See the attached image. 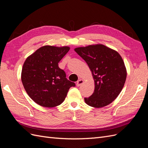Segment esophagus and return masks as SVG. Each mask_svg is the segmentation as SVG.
Segmentation results:
<instances>
[{
	"mask_svg": "<svg viewBox=\"0 0 148 148\" xmlns=\"http://www.w3.org/2000/svg\"><path fill=\"white\" fill-rule=\"evenodd\" d=\"M83 83H84V80L82 79H79L78 80V81L77 82V86H81V85H82Z\"/></svg>",
	"mask_w": 148,
	"mask_h": 148,
	"instance_id": "esophagus-1",
	"label": "esophagus"
}]
</instances>
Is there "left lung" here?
<instances>
[{
	"label": "left lung",
	"instance_id": "8db88e82",
	"mask_svg": "<svg viewBox=\"0 0 148 148\" xmlns=\"http://www.w3.org/2000/svg\"><path fill=\"white\" fill-rule=\"evenodd\" d=\"M86 62L95 81V91L84 98L86 104L101 108L112 102L122 91L127 78V69L117 51L101 44L75 48Z\"/></svg>",
	"mask_w": 148,
	"mask_h": 148
}]
</instances>
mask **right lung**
<instances>
[{
	"instance_id": "obj_1",
	"label": "right lung",
	"mask_w": 148,
	"mask_h": 148,
	"mask_svg": "<svg viewBox=\"0 0 148 148\" xmlns=\"http://www.w3.org/2000/svg\"><path fill=\"white\" fill-rule=\"evenodd\" d=\"M70 47L44 46L25 60L21 78L25 91L34 102L44 107L59 106L75 84L66 78L58 63Z\"/></svg>"
}]
</instances>
